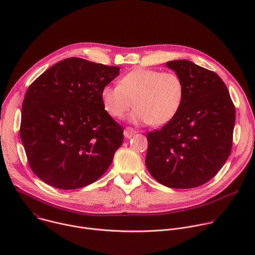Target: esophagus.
<instances>
[{
  "label": "esophagus",
  "mask_w": 255,
  "mask_h": 255,
  "mask_svg": "<svg viewBox=\"0 0 255 255\" xmlns=\"http://www.w3.org/2000/svg\"><path fill=\"white\" fill-rule=\"evenodd\" d=\"M135 133H136V131H135L132 127H127V128L124 130V136H125L126 138H131V137H133V136L135 135Z\"/></svg>",
  "instance_id": "obj_1"
}]
</instances>
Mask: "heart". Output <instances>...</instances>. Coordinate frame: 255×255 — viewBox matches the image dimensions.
Returning a JSON list of instances; mask_svg holds the SVG:
<instances>
[{
    "label": "heart",
    "instance_id": "heart-1",
    "mask_svg": "<svg viewBox=\"0 0 255 255\" xmlns=\"http://www.w3.org/2000/svg\"><path fill=\"white\" fill-rule=\"evenodd\" d=\"M185 96L183 80L173 71L138 67L126 74L119 86H105L101 99L105 110L121 119L134 105L130 120L161 126L178 113Z\"/></svg>",
    "mask_w": 255,
    "mask_h": 255
}]
</instances>
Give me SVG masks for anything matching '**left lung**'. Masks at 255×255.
<instances>
[{"instance_id":"8db88e82","label":"left lung","mask_w":255,"mask_h":255,"mask_svg":"<svg viewBox=\"0 0 255 255\" xmlns=\"http://www.w3.org/2000/svg\"><path fill=\"white\" fill-rule=\"evenodd\" d=\"M184 82L185 96L176 116L147 134L145 164L161 185L200 187L226 162L232 148L235 107L216 72L180 59L166 62Z\"/></svg>"}]
</instances>
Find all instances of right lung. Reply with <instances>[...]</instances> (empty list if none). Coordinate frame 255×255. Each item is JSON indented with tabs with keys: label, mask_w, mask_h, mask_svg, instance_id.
Instances as JSON below:
<instances>
[{
	"label": "right lung",
	"mask_w": 255,
	"mask_h": 255,
	"mask_svg": "<svg viewBox=\"0 0 255 255\" xmlns=\"http://www.w3.org/2000/svg\"><path fill=\"white\" fill-rule=\"evenodd\" d=\"M119 70L70 57L28 88L20 137L30 168L47 185L80 189L93 184L112 163L123 142V128L105 110L101 91Z\"/></svg>",
	"instance_id": "1"
}]
</instances>
